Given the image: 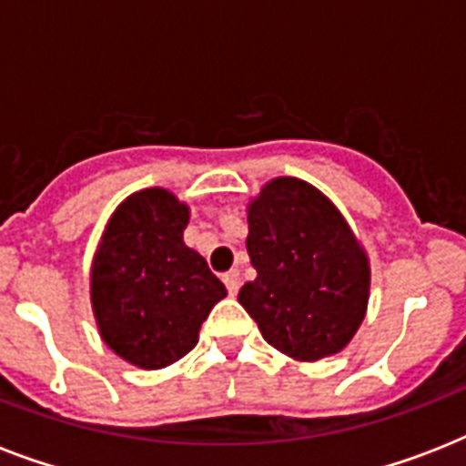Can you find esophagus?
I'll use <instances>...</instances> for the list:
<instances>
[{
	"instance_id": "obj_1",
	"label": "esophagus",
	"mask_w": 466,
	"mask_h": 466,
	"mask_svg": "<svg viewBox=\"0 0 466 466\" xmlns=\"http://www.w3.org/2000/svg\"><path fill=\"white\" fill-rule=\"evenodd\" d=\"M222 280H225L229 295H237V290H239V273H237V270H229V273L222 276Z\"/></svg>"
}]
</instances>
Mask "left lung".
<instances>
[{"label":"left lung","mask_w":466,"mask_h":466,"mask_svg":"<svg viewBox=\"0 0 466 466\" xmlns=\"http://www.w3.org/2000/svg\"><path fill=\"white\" fill-rule=\"evenodd\" d=\"M256 280L241 307L263 339L292 360L340 353L370 299V258L340 210L311 183L278 176L247 205Z\"/></svg>","instance_id":"1"}]
</instances>
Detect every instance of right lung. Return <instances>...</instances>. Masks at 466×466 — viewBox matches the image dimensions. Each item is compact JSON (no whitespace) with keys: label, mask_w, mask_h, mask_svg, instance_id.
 Segmentation results:
<instances>
[{"label":"right lung","mask_w":466,"mask_h":466,"mask_svg":"<svg viewBox=\"0 0 466 466\" xmlns=\"http://www.w3.org/2000/svg\"><path fill=\"white\" fill-rule=\"evenodd\" d=\"M190 208L167 188H145L116 208L91 261L89 292L98 333L142 370L181 360L225 298L198 251L186 247Z\"/></svg>","instance_id":"obj_1"}]
</instances>
